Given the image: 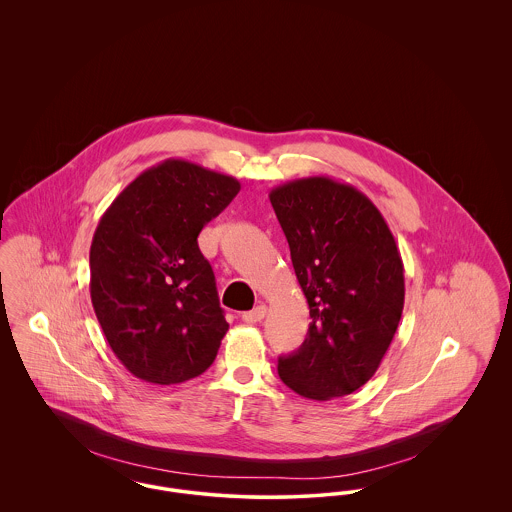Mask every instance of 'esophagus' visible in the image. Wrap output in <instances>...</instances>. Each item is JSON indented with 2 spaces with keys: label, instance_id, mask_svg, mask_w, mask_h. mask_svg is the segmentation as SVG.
<instances>
[{
  "label": "esophagus",
  "instance_id": "esophagus-1",
  "mask_svg": "<svg viewBox=\"0 0 512 512\" xmlns=\"http://www.w3.org/2000/svg\"><path fill=\"white\" fill-rule=\"evenodd\" d=\"M267 305H257L253 311H247V313H244L242 315V318H244L245 322H261L263 318L267 317Z\"/></svg>",
  "mask_w": 512,
  "mask_h": 512
}]
</instances>
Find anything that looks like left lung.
I'll list each match as a JSON object with an SVG mask.
<instances>
[{"mask_svg":"<svg viewBox=\"0 0 512 512\" xmlns=\"http://www.w3.org/2000/svg\"><path fill=\"white\" fill-rule=\"evenodd\" d=\"M311 324L303 345L278 359L280 380L315 401L349 395L382 363L405 303L403 261L376 205L328 176L270 192Z\"/></svg>","mask_w":512,"mask_h":512,"instance_id":"8db88e82","label":"left lung"}]
</instances>
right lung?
I'll use <instances>...</instances> for the list:
<instances>
[{
    "label": "right lung",
    "instance_id": "add662e5",
    "mask_svg": "<svg viewBox=\"0 0 512 512\" xmlns=\"http://www.w3.org/2000/svg\"><path fill=\"white\" fill-rule=\"evenodd\" d=\"M238 192L232 176L167 159L132 180L99 220L92 305L136 378L171 386L213 365L228 322L197 236Z\"/></svg>",
    "mask_w": 512,
    "mask_h": 512
}]
</instances>
